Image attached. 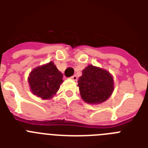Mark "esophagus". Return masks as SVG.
Masks as SVG:
<instances>
[{
  "label": "esophagus",
  "mask_w": 148,
  "mask_h": 148,
  "mask_svg": "<svg viewBox=\"0 0 148 148\" xmlns=\"http://www.w3.org/2000/svg\"><path fill=\"white\" fill-rule=\"evenodd\" d=\"M71 78L73 81H77V77L76 75H73Z\"/></svg>",
  "instance_id": "1"
}]
</instances>
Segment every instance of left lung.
Here are the masks:
<instances>
[{
  "mask_svg": "<svg viewBox=\"0 0 148 148\" xmlns=\"http://www.w3.org/2000/svg\"><path fill=\"white\" fill-rule=\"evenodd\" d=\"M77 83L82 99L91 104L103 103L114 91L112 75L108 71L93 65H88L82 71Z\"/></svg>",
  "mask_w": 148,
  "mask_h": 148,
  "instance_id": "8db88e82",
  "label": "left lung"
}]
</instances>
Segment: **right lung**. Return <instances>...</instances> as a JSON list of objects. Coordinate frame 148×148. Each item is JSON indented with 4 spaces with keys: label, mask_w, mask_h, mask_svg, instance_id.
<instances>
[{
    "label": "right lung",
    "mask_w": 148,
    "mask_h": 148,
    "mask_svg": "<svg viewBox=\"0 0 148 148\" xmlns=\"http://www.w3.org/2000/svg\"><path fill=\"white\" fill-rule=\"evenodd\" d=\"M63 74L53 62L36 67L30 73L28 83L31 92L43 100L51 99L56 95L62 84Z\"/></svg>",
    "instance_id": "add662e5"
}]
</instances>
